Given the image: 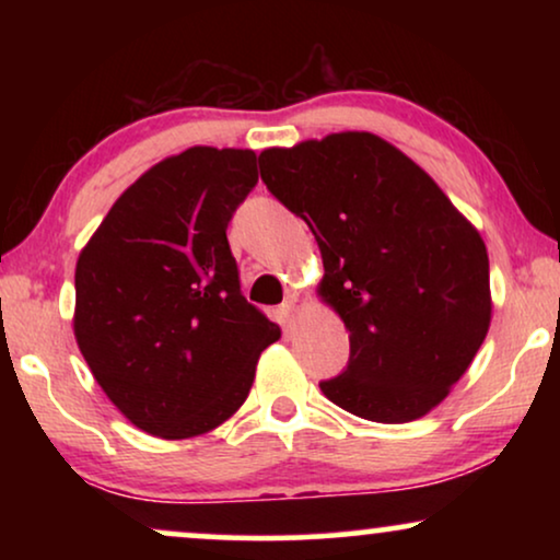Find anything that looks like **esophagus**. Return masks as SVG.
I'll return each mask as SVG.
<instances>
[{"label":"esophagus","instance_id":"obj_1","mask_svg":"<svg viewBox=\"0 0 560 560\" xmlns=\"http://www.w3.org/2000/svg\"><path fill=\"white\" fill-rule=\"evenodd\" d=\"M295 313H298V305H295V301L293 298H290V301H285L280 305V316H282V324H293L295 320Z\"/></svg>","mask_w":560,"mask_h":560}]
</instances>
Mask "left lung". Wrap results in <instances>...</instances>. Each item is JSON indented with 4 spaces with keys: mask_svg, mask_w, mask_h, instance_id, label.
Listing matches in <instances>:
<instances>
[{
    "mask_svg": "<svg viewBox=\"0 0 560 560\" xmlns=\"http://www.w3.org/2000/svg\"><path fill=\"white\" fill-rule=\"evenodd\" d=\"M259 175L316 236L320 295L349 331L347 370L320 393L374 423L425 416L469 370L492 318L477 229L370 132L265 150Z\"/></svg>",
    "mask_w": 560,
    "mask_h": 560,
    "instance_id": "8db88e82",
    "label": "left lung"
}]
</instances>
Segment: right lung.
Instances as JSON below:
<instances>
[{
  "instance_id": "obj_1",
  "label": "right lung",
  "mask_w": 560,
  "mask_h": 560,
  "mask_svg": "<svg viewBox=\"0 0 560 560\" xmlns=\"http://www.w3.org/2000/svg\"><path fill=\"white\" fill-rule=\"evenodd\" d=\"M257 186L252 150L190 148L150 167L75 265V341L137 428L190 439L247 400L280 328L247 303L226 229Z\"/></svg>"
}]
</instances>
